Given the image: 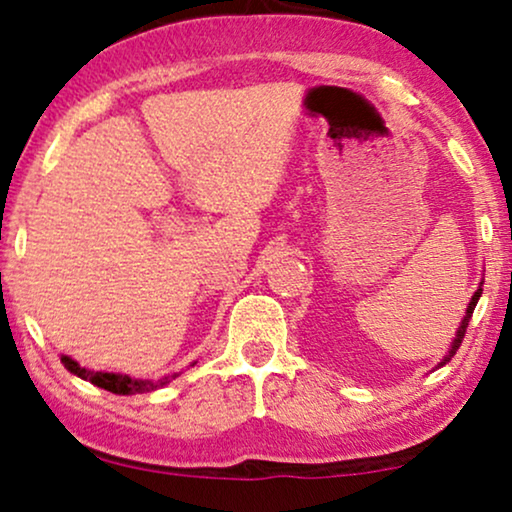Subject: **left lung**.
Here are the masks:
<instances>
[{
	"label": "left lung",
	"instance_id": "left-lung-1",
	"mask_svg": "<svg viewBox=\"0 0 512 512\" xmlns=\"http://www.w3.org/2000/svg\"><path fill=\"white\" fill-rule=\"evenodd\" d=\"M480 296H482V282H480V286H478V291L473 293V298H471V303H468V307H466V314H464V319H461V326H459V331H457V338L452 340V347H450V352H447L445 356H443V361L438 363V368L440 366H445L447 361H452V356L457 354V349L461 347V340H464V335H466V328H468V321H471V317H473V310H475V305H478V300H480Z\"/></svg>",
	"mask_w": 512,
	"mask_h": 512
}]
</instances>
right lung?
<instances>
[{
  "instance_id": "obj_1",
  "label": "right lung",
  "mask_w": 512,
  "mask_h": 512,
  "mask_svg": "<svg viewBox=\"0 0 512 512\" xmlns=\"http://www.w3.org/2000/svg\"><path fill=\"white\" fill-rule=\"evenodd\" d=\"M60 361L65 363V368L69 370V373L81 377V380H88L90 384H95V387L107 389V391H111V394H121V396L156 391L160 387H165V384H170L174 377H179V373H172V375L160 377V380H135V377L121 375V373H102V370H97L95 373V370L79 366V363H76L74 359H69V356H60Z\"/></svg>"
}]
</instances>
